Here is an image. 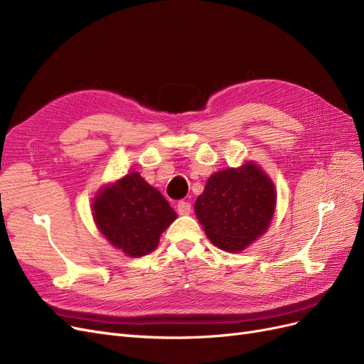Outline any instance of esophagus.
<instances>
[{
  "label": "esophagus",
  "instance_id": "1",
  "mask_svg": "<svg viewBox=\"0 0 364 364\" xmlns=\"http://www.w3.org/2000/svg\"><path fill=\"white\" fill-rule=\"evenodd\" d=\"M178 213L181 215H188L191 213V203L186 202V200H181L178 203Z\"/></svg>",
  "mask_w": 364,
  "mask_h": 364
}]
</instances>
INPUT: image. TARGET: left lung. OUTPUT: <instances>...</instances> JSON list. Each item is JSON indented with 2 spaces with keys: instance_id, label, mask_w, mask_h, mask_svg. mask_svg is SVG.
<instances>
[{
  "instance_id": "1",
  "label": "left lung",
  "mask_w": 364,
  "mask_h": 364,
  "mask_svg": "<svg viewBox=\"0 0 364 364\" xmlns=\"http://www.w3.org/2000/svg\"><path fill=\"white\" fill-rule=\"evenodd\" d=\"M274 202L273 183L249 162L241 168L213 174L194 208L208 238L217 247L240 252L266 232Z\"/></svg>"
}]
</instances>
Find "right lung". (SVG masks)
I'll list each match as a JSON object with an SVG mask.
<instances>
[{
	"mask_svg": "<svg viewBox=\"0 0 364 364\" xmlns=\"http://www.w3.org/2000/svg\"><path fill=\"white\" fill-rule=\"evenodd\" d=\"M94 218L112 246L129 257L156 249L159 237L178 217L164 196L138 173H130L95 197Z\"/></svg>",
	"mask_w": 364,
	"mask_h": 364,
	"instance_id": "add662e5",
	"label": "right lung"
}]
</instances>
